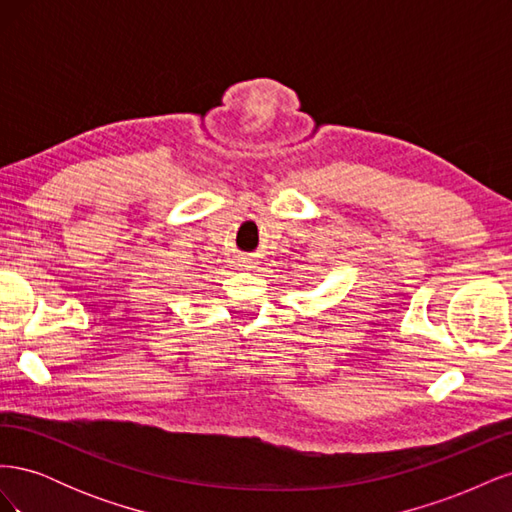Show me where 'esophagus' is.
Wrapping results in <instances>:
<instances>
[{
    "instance_id": "34e87169",
    "label": "esophagus",
    "mask_w": 512,
    "mask_h": 512,
    "mask_svg": "<svg viewBox=\"0 0 512 512\" xmlns=\"http://www.w3.org/2000/svg\"><path fill=\"white\" fill-rule=\"evenodd\" d=\"M243 262H250V260H243ZM243 267H245V265H243Z\"/></svg>"
}]
</instances>
